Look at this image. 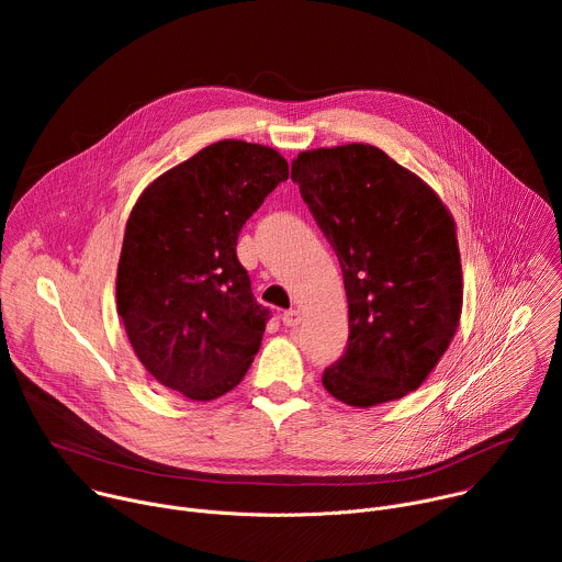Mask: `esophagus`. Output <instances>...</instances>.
<instances>
[{
  "label": "esophagus",
  "instance_id": "obj_1",
  "mask_svg": "<svg viewBox=\"0 0 562 562\" xmlns=\"http://www.w3.org/2000/svg\"><path fill=\"white\" fill-rule=\"evenodd\" d=\"M282 323H284V327H297V325L302 323L300 308H289V311H284V313H282Z\"/></svg>",
  "mask_w": 562,
  "mask_h": 562
}]
</instances>
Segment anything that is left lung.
Returning a JSON list of instances; mask_svg holds the SVG:
<instances>
[{
    "instance_id": "1",
    "label": "left lung",
    "mask_w": 562,
    "mask_h": 562,
    "mask_svg": "<svg viewBox=\"0 0 562 562\" xmlns=\"http://www.w3.org/2000/svg\"><path fill=\"white\" fill-rule=\"evenodd\" d=\"M291 180L331 243L349 302L345 356L323 384L349 407L416 391L456 336L462 267L436 191L371 144L302 150Z\"/></svg>"
}]
</instances>
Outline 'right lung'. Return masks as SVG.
<instances>
[{
	"label": "right lung",
	"mask_w": 562,
	"mask_h": 562,
	"mask_svg": "<svg viewBox=\"0 0 562 562\" xmlns=\"http://www.w3.org/2000/svg\"><path fill=\"white\" fill-rule=\"evenodd\" d=\"M289 178L271 146L215 142L153 180L124 231L115 297L144 369L206 403L249 371L269 319L235 245L245 222Z\"/></svg>",
	"instance_id": "obj_1"
}]
</instances>
